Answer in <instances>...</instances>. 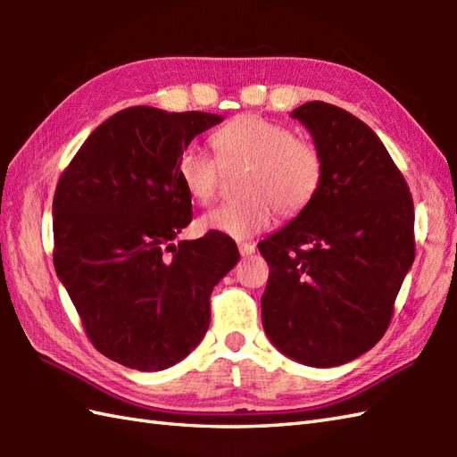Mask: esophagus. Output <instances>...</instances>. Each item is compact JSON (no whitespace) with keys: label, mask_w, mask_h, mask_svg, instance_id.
<instances>
[{"label":"esophagus","mask_w":457,"mask_h":457,"mask_svg":"<svg viewBox=\"0 0 457 457\" xmlns=\"http://www.w3.org/2000/svg\"><path fill=\"white\" fill-rule=\"evenodd\" d=\"M237 247H239V253L244 257H249L251 253H255V249H257L253 244H239Z\"/></svg>","instance_id":"obj_1"}]
</instances>
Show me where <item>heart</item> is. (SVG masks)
I'll return each mask as SVG.
<instances>
[{"mask_svg": "<svg viewBox=\"0 0 457 457\" xmlns=\"http://www.w3.org/2000/svg\"><path fill=\"white\" fill-rule=\"evenodd\" d=\"M210 143L221 164H247L241 200L223 202L198 220L204 231L247 239L269 228L273 208L290 218L303 212L322 187L324 161L312 143L296 139L288 128L253 113L237 115ZM218 162L196 149L179 157V179L198 204L216 196Z\"/></svg>", "mask_w": 457, "mask_h": 457, "instance_id": "obj_1", "label": "heart"}]
</instances>
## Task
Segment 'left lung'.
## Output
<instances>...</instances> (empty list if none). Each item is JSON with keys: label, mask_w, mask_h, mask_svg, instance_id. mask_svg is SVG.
Returning a JSON list of instances; mask_svg holds the SVG:
<instances>
[{"label": "left lung", "mask_w": 457, "mask_h": 457, "mask_svg": "<svg viewBox=\"0 0 457 457\" xmlns=\"http://www.w3.org/2000/svg\"><path fill=\"white\" fill-rule=\"evenodd\" d=\"M322 154L316 198L259 244L269 263L265 334L308 367L369 352L389 328L414 261V204L375 131L332 104L293 110Z\"/></svg>", "instance_id": "1"}]
</instances>
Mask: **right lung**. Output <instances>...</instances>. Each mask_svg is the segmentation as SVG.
Returning <instances> with one entry per match:
<instances>
[{
  "label": "right lung",
  "mask_w": 457,
  "mask_h": 457,
  "mask_svg": "<svg viewBox=\"0 0 457 457\" xmlns=\"http://www.w3.org/2000/svg\"><path fill=\"white\" fill-rule=\"evenodd\" d=\"M221 120L128 108L94 129L58 180L56 275L92 344L112 361L162 371L206 336L210 295L239 251L210 231L177 241L192 221L179 157Z\"/></svg>",
  "instance_id": "right-lung-1"
}]
</instances>
